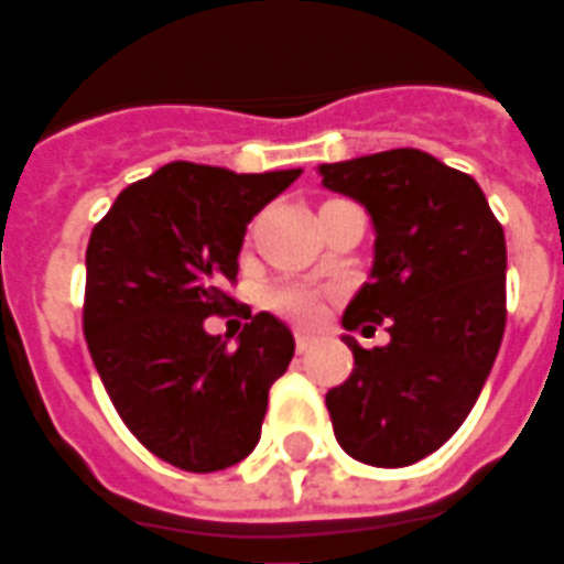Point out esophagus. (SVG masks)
Wrapping results in <instances>:
<instances>
[{
  "instance_id": "1",
  "label": "esophagus",
  "mask_w": 564,
  "mask_h": 564,
  "mask_svg": "<svg viewBox=\"0 0 564 564\" xmlns=\"http://www.w3.org/2000/svg\"><path fill=\"white\" fill-rule=\"evenodd\" d=\"M311 347H314V338L305 335V332H295V350H299V354H305V350H311Z\"/></svg>"
}]
</instances>
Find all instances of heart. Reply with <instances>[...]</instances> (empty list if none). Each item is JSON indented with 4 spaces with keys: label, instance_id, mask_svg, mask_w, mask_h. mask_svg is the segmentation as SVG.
<instances>
[{
    "label": "heart",
    "instance_id": "b5f03b06",
    "mask_svg": "<svg viewBox=\"0 0 564 564\" xmlns=\"http://www.w3.org/2000/svg\"><path fill=\"white\" fill-rule=\"evenodd\" d=\"M265 305L274 314H281V317L307 326V323H314L319 317L323 295L314 286H307V283H278V286H271L269 293H265Z\"/></svg>",
    "mask_w": 564,
    "mask_h": 564
}]
</instances>
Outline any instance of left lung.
Instances as JSON below:
<instances>
[{"mask_svg": "<svg viewBox=\"0 0 564 564\" xmlns=\"http://www.w3.org/2000/svg\"><path fill=\"white\" fill-rule=\"evenodd\" d=\"M317 172L375 223L371 281L341 326L390 323V344L375 350L344 335L354 375L326 392L332 429L366 465H414L465 423L492 371L508 319L505 229L471 174L425 150L323 162Z\"/></svg>", "mask_w": 564, "mask_h": 564, "instance_id": "8db88e82", "label": "left lung"}]
</instances>
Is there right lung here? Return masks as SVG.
I'll list each match as a JSON object with an SVG mask.
<instances>
[{
    "label": "right lung",
    "mask_w": 564,
    "mask_h": 564,
    "mask_svg": "<svg viewBox=\"0 0 564 564\" xmlns=\"http://www.w3.org/2000/svg\"><path fill=\"white\" fill-rule=\"evenodd\" d=\"M302 169L235 174L169 162L127 186L87 245L84 338L129 432L174 468L208 474L257 447L295 341L259 311L238 347L205 332L232 299L247 223Z\"/></svg>",
    "instance_id": "1"
}]
</instances>
